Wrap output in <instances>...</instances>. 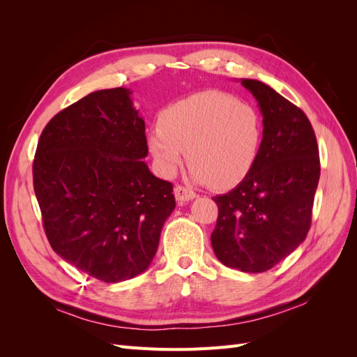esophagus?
Wrapping results in <instances>:
<instances>
[{
    "mask_svg": "<svg viewBox=\"0 0 357 357\" xmlns=\"http://www.w3.org/2000/svg\"><path fill=\"white\" fill-rule=\"evenodd\" d=\"M174 197H176V199H177L178 204H185V202L192 201L193 198H195L197 193L193 192V190H190L189 188L177 185V186L174 188Z\"/></svg>",
    "mask_w": 357,
    "mask_h": 357,
    "instance_id": "esophagus-1",
    "label": "esophagus"
}]
</instances>
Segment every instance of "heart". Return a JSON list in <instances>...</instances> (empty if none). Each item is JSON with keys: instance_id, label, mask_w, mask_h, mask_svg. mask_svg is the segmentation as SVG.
<instances>
[{"instance_id": "heart-1", "label": "heart", "mask_w": 357, "mask_h": 357, "mask_svg": "<svg viewBox=\"0 0 357 357\" xmlns=\"http://www.w3.org/2000/svg\"><path fill=\"white\" fill-rule=\"evenodd\" d=\"M262 142V122L252 104L220 91H205L169 105L147 143L162 176L185 160L198 183L229 189L252 171Z\"/></svg>"}]
</instances>
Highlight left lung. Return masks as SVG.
<instances>
[{
    "label": "left lung",
    "mask_w": 357,
    "mask_h": 357,
    "mask_svg": "<svg viewBox=\"0 0 357 357\" xmlns=\"http://www.w3.org/2000/svg\"><path fill=\"white\" fill-rule=\"evenodd\" d=\"M264 116V137L248 176L214 197L211 245L219 261L243 273H264L305 240L320 177L316 134L305 113L268 84L241 79Z\"/></svg>",
    "instance_id": "left-lung-1"
}]
</instances>
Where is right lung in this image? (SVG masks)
I'll return each mask as SVG.
<instances>
[{"instance_id": "obj_1", "label": "right lung", "mask_w": 357, "mask_h": 357, "mask_svg": "<svg viewBox=\"0 0 357 357\" xmlns=\"http://www.w3.org/2000/svg\"><path fill=\"white\" fill-rule=\"evenodd\" d=\"M143 117L125 88L102 89L43 129L32 165L47 240L105 283L144 273L176 208L172 185L150 172Z\"/></svg>"}]
</instances>
